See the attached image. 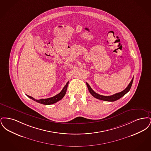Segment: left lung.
I'll use <instances>...</instances> for the list:
<instances>
[{"label": "left lung", "instance_id": "8db88e82", "mask_svg": "<svg viewBox=\"0 0 151 151\" xmlns=\"http://www.w3.org/2000/svg\"><path fill=\"white\" fill-rule=\"evenodd\" d=\"M133 79H134V78L131 80V81L129 83V84L128 85L127 87L124 90H123V91L119 92V93H117L114 94L113 95L109 96H102V95H100L99 94L96 93L87 83H86V84L87 87H88V89L89 90V92H90V93L94 97H95L96 99H97L99 100H101L113 102V101L118 100V99H119L120 98H121L123 96H124L129 91L130 89H131V87L132 86V84Z\"/></svg>", "mask_w": 151, "mask_h": 151}]
</instances>
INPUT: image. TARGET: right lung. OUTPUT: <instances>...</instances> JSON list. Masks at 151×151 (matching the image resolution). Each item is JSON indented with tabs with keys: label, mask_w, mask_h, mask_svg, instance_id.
I'll return each mask as SVG.
<instances>
[{
	"label": "right lung",
	"mask_w": 151,
	"mask_h": 151,
	"mask_svg": "<svg viewBox=\"0 0 151 151\" xmlns=\"http://www.w3.org/2000/svg\"><path fill=\"white\" fill-rule=\"evenodd\" d=\"M69 81H68L67 83V84L65 85L64 88H63V89L62 90V91L58 94L57 95H55V96L52 97H50V98H48V99H40V100H36L33 97L27 95V96L32 99L33 100L35 101L36 102L42 104L43 105H51V104H53L54 103L57 102L58 101H59L60 100H62L63 99V97L65 96L66 91H67V86H68V84Z\"/></svg>",
	"instance_id": "add662e5"
}]
</instances>
